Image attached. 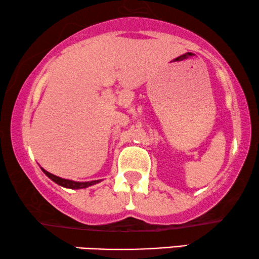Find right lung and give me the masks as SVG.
I'll use <instances>...</instances> for the list:
<instances>
[{
  "label": "right lung",
  "instance_id": "add662e5",
  "mask_svg": "<svg viewBox=\"0 0 259 259\" xmlns=\"http://www.w3.org/2000/svg\"><path fill=\"white\" fill-rule=\"evenodd\" d=\"M41 170L44 171V174L46 175V176L49 177V179H51L53 182H56L57 184H59V186H62L64 188H69V189H83V188H87V187H90L93 186V184H96L99 183L100 181H90V182H75V181H71V180H65V179H62V177H58L56 176V175H52L50 174L49 171L44 170L41 167Z\"/></svg>",
  "mask_w": 259,
  "mask_h": 259
}]
</instances>
